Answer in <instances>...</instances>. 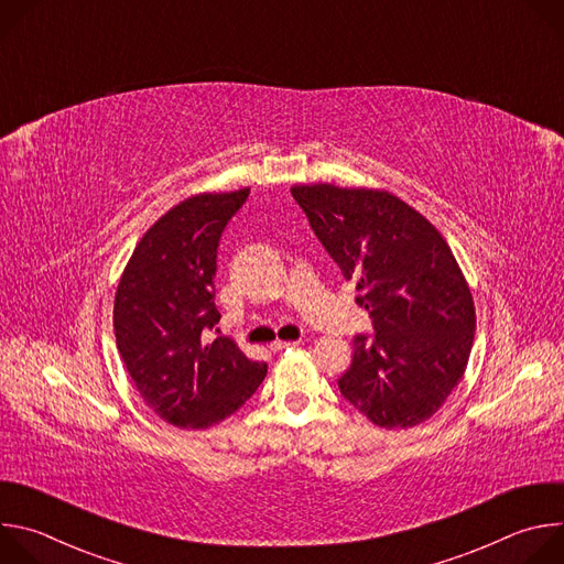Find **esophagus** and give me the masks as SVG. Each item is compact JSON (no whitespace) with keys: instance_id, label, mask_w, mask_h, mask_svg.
<instances>
[{"instance_id":"esophagus-1","label":"esophagus","mask_w":564,"mask_h":564,"mask_svg":"<svg viewBox=\"0 0 564 564\" xmlns=\"http://www.w3.org/2000/svg\"><path fill=\"white\" fill-rule=\"evenodd\" d=\"M301 341H274V344H270V348L276 352V350H285V348H294V346H299Z\"/></svg>"}]
</instances>
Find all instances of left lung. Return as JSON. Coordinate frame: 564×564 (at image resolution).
<instances>
[{
  "label": "left lung",
  "instance_id": "left-lung-1",
  "mask_svg": "<svg viewBox=\"0 0 564 564\" xmlns=\"http://www.w3.org/2000/svg\"><path fill=\"white\" fill-rule=\"evenodd\" d=\"M290 192L372 316L375 337H355L341 394L379 429L426 422L462 381L475 335V303L444 236L386 189Z\"/></svg>",
  "mask_w": 564,
  "mask_h": 564
}]
</instances>
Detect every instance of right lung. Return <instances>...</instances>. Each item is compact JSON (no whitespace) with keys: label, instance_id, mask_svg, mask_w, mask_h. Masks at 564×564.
<instances>
[{"label":"right lung","instance_id":"1","mask_svg":"<svg viewBox=\"0 0 564 564\" xmlns=\"http://www.w3.org/2000/svg\"><path fill=\"white\" fill-rule=\"evenodd\" d=\"M250 189L203 192L160 216L138 240L113 299V330L144 404L178 429H207L257 392L268 364L227 337L205 341L214 303L216 250Z\"/></svg>","mask_w":564,"mask_h":564}]
</instances>
